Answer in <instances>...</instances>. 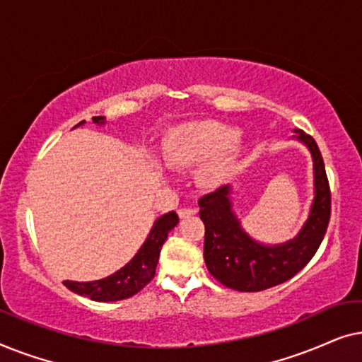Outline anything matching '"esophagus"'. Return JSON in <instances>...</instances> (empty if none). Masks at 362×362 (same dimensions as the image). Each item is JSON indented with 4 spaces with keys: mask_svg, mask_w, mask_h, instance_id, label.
<instances>
[{
    "mask_svg": "<svg viewBox=\"0 0 362 362\" xmlns=\"http://www.w3.org/2000/svg\"><path fill=\"white\" fill-rule=\"evenodd\" d=\"M196 212L197 209H192V207H181V209H177V216H180L181 219H186V217L194 216Z\"/></svg>",
    "mask_w": 362,
    "mask_h": 362,
    "instance_id": "obj_1",
    "label": "esophagus"
}]
</instances>
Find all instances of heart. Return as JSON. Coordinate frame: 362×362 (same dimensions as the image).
Masks as SVG:
<instances>
[{"mask_svg": "<svg viewBox=\"0 0 362 362\" xmlns=\"http://www.w3.org/2000/svg\"><path fill=\"white\" fill-rule=\"evenodd\" d=\"M237 138L235 130L214 122L186 125L171 136L166 158L170 165L177 168L196 166L214 158V163L204 173V180L216 182L234 160Z\"/></svg>", "mask_w": 362, "mask_h": 362, "instance_id": "1", "label": "heart"}]
</instances>
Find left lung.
<instances>
[{
	"mask_svg": "<svg viewBox=\"0 0 362 362\" xmlns=\"http://www.w3.org/2000/svg\"><path fill=\"white\" fill-rule=\"evenodd\" d=\"M296 140L308 146L313 158L315 199L300 234L285 244L264 245L242 230L232 211L230 186L202 196L199 217L204 222V260L207 270L227 288L262 291L298 274L318 250L328 229L331 191L323 156L313 136L295 130Z\"/></svg>",
	"mask_w": 362,
	"mask_h": 362,
	"instance_id": "1",
	"label": "left lung"
}]
</instances>
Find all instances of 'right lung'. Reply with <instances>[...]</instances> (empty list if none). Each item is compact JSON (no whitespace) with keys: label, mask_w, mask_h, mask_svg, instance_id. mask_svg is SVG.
I'll return each instance as SVG.
<instances>
[{"label":"right lung","mask_w":362,"mask_h":362,"mask_svg":"<svg viewBox=\"0 0 362 362\" xmlns=\"http://www.w3.org/2000/svg\"><path fill=\"white\" fill-rule=\"evenodd\" d=\"M93 123H105V117H93ZM81 122L76 127L82 125ZM180 222V217L175 211L168 212V214L161 216L155 224L153 229L148 234L145 244L138 250V254L128 262L125 267L110 276H105L102 280L95 281H71L66 280L64 285L74 293L87 296L93 301H118L130 298V296L136 295L138 291L150 284L155 276L158 259H160L161 247L168 239L171 229Z\"/></svg>","instance_id":"add662e5"}]
</instances>
